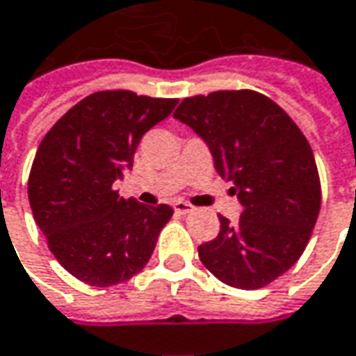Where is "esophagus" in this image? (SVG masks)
<instances>
[{
	"label": "esophagus",
	"instance_id": "esophagus-1",
	"mask_svg": "<svg viewBox=\"0 0 356 356\" xmlns=\"http://www.w3.org/2000/svg\"><path fill=\"white\" fill-rule=\"evenodd\" d=\"M173 210L177 212V214H188V212H193V204H188L185 200H175L173 202Z\"/></svg>",
	"mask_w": 356,
	"mask_h": 356
}]
</instances>
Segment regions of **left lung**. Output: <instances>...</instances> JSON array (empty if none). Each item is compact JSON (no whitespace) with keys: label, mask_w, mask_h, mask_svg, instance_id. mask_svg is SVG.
Masks as SVG:
<instances>
[{"label":"left lung","mask_w":356,"mask_h":356,"mask_svg":"<svg viewBox=\"0 0 356 356\" xmlns=\"http://www.w3.org/2000/svg\"><path fill=\"white\" fill-rule=\"evenodd\" d=\"M173 117L209 144L243 207L236 226L220 216L218 236L198 245L202 265L234 289L267 286L300 259L320 214L308 140L273 99L251 89L185 97Z\"/></svg>","instance_id":"1"}]
</instances>
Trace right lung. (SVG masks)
I'll return each mask as SVG.
<instances>
[{
    "instance_id": "right-lung-1",
    "label": "right lung",
    "mask_w": 356,
    "mask_h": 356,
    "mask_svg": "<svg viewBox=\"0 0 356 356\" xmlns=\"http://www.w3.org/2000/svg\"><path fill=\"white\" fill-rule=\"evenodd\" d=\"M175 105L177 99L127 89L97 91L42 138L29 175V202L48 249L81 282H124L152 257L173 209L118 197L113 183L132 168L142 136Z\"/></svg>"
}]
</instances>
